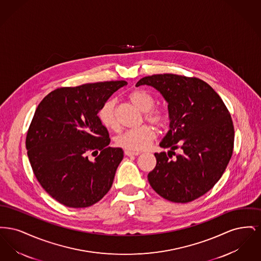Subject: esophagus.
I'll list each match as a JSON object with an SVG mask.
<instances>
[{
  "label": "esophagus",
  "instance_id": "obj_1",
  "mask_svg": "<svg viewBox=\"0 0 261 261\" xmlns=\"http://www.w3.org/2000/svg\"><path fill=\"white\" fill-rule=\"evenodd\" d=\"M125 154L127 156H134V155H139V152H134V151H130V150H125Z\"/></svg>",
  "mask_w": 261,
  "mask_h": 261
}]
</instances>
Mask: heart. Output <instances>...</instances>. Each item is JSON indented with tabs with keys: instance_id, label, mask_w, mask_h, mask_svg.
I'll return each mask as SVG.
<instances>
[{
	"instance_id": "obj_1",
	"label": "heart",
	"mask_w": 261,
	"mask_h": 261,
	"mask_svg": "<svg viewBox=\"0 0 261 261\" xmlns=\"http://www.w3.org/2000/svg\"><path fill=\"white\" fill-rule=\"evenodd\" d=\"M128 99L141 112H144V117L149 123L158 127H163L166 124L168 119L167 113L162 108L154 107L155 98L149 92L143 89H135L129 93ZM98 118L106 128L111 130L117 129L118 123L114 99H108L100 106ZM154 137L153 129L149 125H143L118 135L115 138V144L126 150L137 152L146 149Z\"/></svg>"
}]
</instances>
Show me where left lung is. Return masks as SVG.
<instances>
[{"label": "left lung", "mask_w": 261, "mask_h": 261, "mask_svg": "<svg viewBox=\"0 0 261 261\" xmlns=\"http://www.w3.org/2000/svg\"><path fill=\"white\" fill-rule=\"evenodd\" d=\"M168 102L170 129L155 152L149 185L162 198L186 203L207 193L223 175L234 148V125L222 99L204 81L182 75L154 74L140 79ZM175 149H180L179 154ZM174 155L173 157V155Z\"/></svg>", "instance_id": "1"}]
</instances>
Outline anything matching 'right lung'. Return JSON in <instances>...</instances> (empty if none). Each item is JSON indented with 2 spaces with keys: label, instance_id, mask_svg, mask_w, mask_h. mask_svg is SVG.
I'll use <instances>...</instances> for the list:
<instances>
[{
  "label": "right lung",
  "instance_id": "obj_1",
  "mask_svg": "<svg viewBox=\"0 0 261 261\" xmlns=\"http://www.w3.org/2000/svg\"><path fill=\"white\" fill-rule=\"evenodd\" d=\"M125 85L121 80L58 88L39 103L26 135L27 155L40 185L63 205L91 206L112 188L123 150L109 147V131L97 114Z\"/></svg>",
  "mask_w": 261,
  "mask_h": 261
}]
</instances>
